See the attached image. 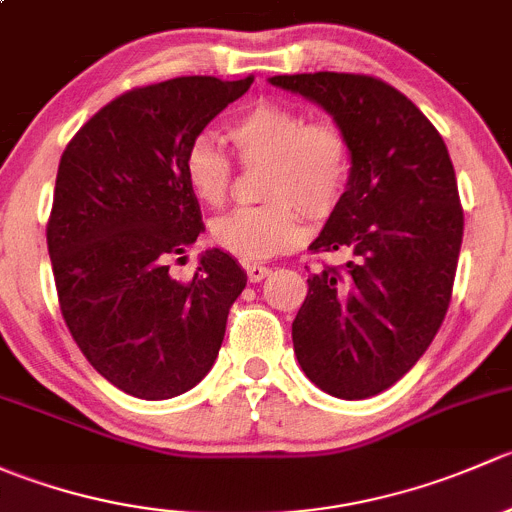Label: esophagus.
I'll use <instances>...</instances> for the list:
<instances>
[{"mask_svg": "<svg viewBox=\"0 0 512 512\" xmlns=\"http://www.w3.org/2000/svg\"><path fill=\"white\" fill-rule=\"evenodd\" d=\"M245 270H247V280H250V282H262L272 272L270 267L260 265V262H252V265H245Z\"/></svg>", "mask_w": 512, "mask_h": 512, "instance_id": "esophagus-1", "label": "esophagus"}]
</instances>
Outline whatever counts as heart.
<instances>
[{
  "label": "heart",
  "mask_w": 512,
  "mask_h": 512,
  "mask_svg": "<svg viewBox=\"0 0 512 512\" xmlns=\"http://www.w3.org/2000/svg\"><path fill=\"white\" fill-rule=\"evenodd\" d=\"M227 138L245 163H267L262 195L270 200L215 218L210 235L220 250L267 260L302 242V210L324 218L337 208L352 170L349 141L337 126L309 123L299 108L262 101L227 123ZM183 173L200 203L215 208L227 198L232 163L210 136L193 138Z\"/></svg>",
  "instance_id": "b5f03b06"
}]
</instances>
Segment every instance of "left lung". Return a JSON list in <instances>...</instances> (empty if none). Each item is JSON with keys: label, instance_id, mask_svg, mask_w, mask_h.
<instances>
[{"label": "left lung", "instance_id": "1", "mask_svg": "<svg viewBox=\"0 0 512 512\" xmlns=\"http://www.w3.org/2000/svg\"><path fill=\"white\" fill-rule=\"evenodd\" d=\"M270 84L322 106L349 141L347 188L309 245L347 262L309 277L292 342L312 384L369 399L421 359L446 317L463 240L451 156L414 103L374 76L319 71Z\"/></svg>", "mask_w": 512, "mask_h": 512}]
</instances>
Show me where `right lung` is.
Here are the masks:
<instances>
[{
    "instance_id": "1",
    "label": "right lung",
    "mask_w": 512,
    "mask_h": 512,
    "mask_svg": "<svg viewBox=\"0 0 512 512\" xmlns=\"http://www.w3.org/2000/svg\"><path fill=\"white\" fill-rule=\"evenodd\" d=\"M180 76L118 96L71 138L46 225L61 314L91 366L126 394L163 401L218 359L247 275L220 247L193 280L170 277L205 230L185 151L252 84Z\"/></svg>"
}]
</instances>
